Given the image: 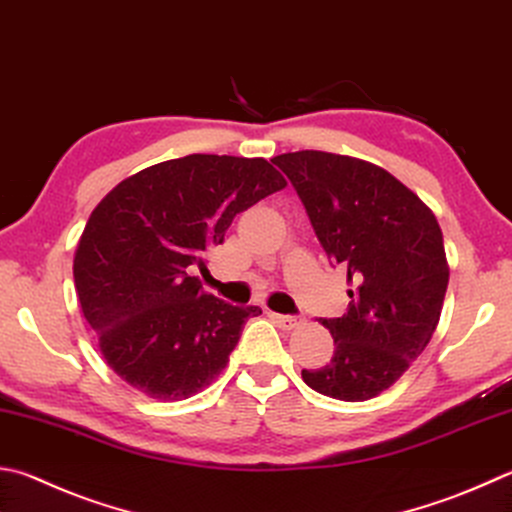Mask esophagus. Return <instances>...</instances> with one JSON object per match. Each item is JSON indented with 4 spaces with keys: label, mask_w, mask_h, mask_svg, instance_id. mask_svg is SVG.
<instances>
[{
    "label": "esophagus",
    "mask_w": 512,
    "mask_h": 512,
    "mask_svg": "<svg viewBox=\"0 0 512 512\" xmlns=\"http://www.w3.org/2000/svg\"><path fill=\"white\" fill-rule=\"evenodd\" d=\"M271 320L277 324V327L284 331H293L297 327H302L304 318H297V315H280V313H271Z\"/></svg>",
    "instance_id": "esophagus-1"
}]
</instances>
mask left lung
<instances>
[{"label":"left lung","instance_id":"1","mask_svg":"<svg viewBox=\"0 0 512 512\" xmlns=\"http://www.w3.org/2000/svg\"><path fill=\"white\" fill-rule=\"evenodd\" d=\"M302 199L331 262L347 266L349 309L322 320L333 356L302 369L304 383L338 401H369L421 356L439 324L450 266L434 212L396 176L345 154L275 156Z\"/></svg>","mask_w":512,"mask_h":512}]
</instances>
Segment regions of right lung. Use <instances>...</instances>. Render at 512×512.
I'll use <instances>...</instances> for the list:
<instances>
[{"label":"right lung","mask_w":512,"mask_h":512,"mask_svg":"<svg viewBox=\"0 0 512 512\" xmlns=\"http://www.w3.org/2000/svg\"><path fill=\"white\" fill-rule=\"evenodd\" d=\"M286 188L266 159L190 154L127 176L91 212L73 257L80 309L107 365L145 396L183 401L228 365L259 306L201 288L203 253L239 212Z\"/></svg>","instance_id":"add662e5"}]
</instances>
